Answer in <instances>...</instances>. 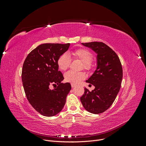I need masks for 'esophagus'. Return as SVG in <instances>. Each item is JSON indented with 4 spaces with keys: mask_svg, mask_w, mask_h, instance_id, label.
Returning a JSON list of instances; mask_svg holds the SVG:
<instances>
[{
    "mask_svg": "<svg viewBox=\"0 0 146 146\" xmlns=\"http://www.w3.org/2000/svg\"><path fill=\"white\" fill-rule=\"evenodd\" d=\"M71 86H72V88H74V87L76 86V85H75V84L71 83Z\"/></svg>",
    "mask_w": 146,
    "mask_h": 146,
    "instance_id": "34e87169",
    "label": "esophagus"
}]
</instances>
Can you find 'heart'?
<instances>
[{"label": "heart", "instance_id": "1", "mask_svg": "<svg viewBox=\"0 0 146 146\" xmlns=\"http://www.w3.org/2000/svg\"><path fill=\"white\" fill-rule=\"evenodd\" d=\"M70 54L75 59H77L82 61V68L87 70H89L91 69V61L93 58V55L89 50L85 48H80L71 52ZM70 61H71V60H70L69 55L64 53V54L59 56L56 61V64L61 70H66L69 67ZM85 77L86 75L83 72H76L72 71V70H69L64 74V79L66 82L71 83L72 84L78 83L79 82L83 80Z\"/></svg>", "mask_w": 146, "mask_h": 146}]
</instances>
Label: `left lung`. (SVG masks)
Masks as SVG:
<instances>
[{
  "label": "left lung",
  "mask_w": 146,
  "mask_h": 146,
  "mask_svg": "<svg viewBox=\"0 0 146 146\" xmlns=\"http://www.w3.org/2000/svg\"><path fill=\"white\" fill-rule=\"evenodd\" d=\"M82 44L98 54V66L94 74L86 81L93 85L94 90L90 91L85 88L80 100L88 111L100 114L111 107L120 90L123 76L121 63L116 52L102 42Z\"/></svg>",
  "instance_id": "obj_1"
}]
</instances>
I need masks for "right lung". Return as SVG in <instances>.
Listing matches in <instances>:
<instances>
[{"label":"right lung","mask_w":146,"mask_h":146,"mask_svg":"<svg viewBox=\"0 0 146 146\" xmlns=\"http://www.w3.org/2000/svg\"><path fill=\"white\" fill-rule=\"evenodd\" d=\"M70 44L46 43L31 51L24 61L22 81L31 105L42 115L54 116L66 103L71 85L61 82L64 77L56 64L59 56L68 50ZM56 85L54 90L49 86Z\"/></svg>","instance_id":"add662e5"}]
</instances>
